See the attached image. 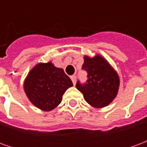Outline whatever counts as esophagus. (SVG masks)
I'll list each match as a JSON object with an SVG mask.
<instances>
[{
	"label": "esophagus",
	"instance_id": "34e87169",
	"mask_svg": "<svg viewBox=\"0 0 147 147\" xmlns=\"http://www.w3.org/2000/svg\"><path fill=\"white\" fill-rule=\"evenodd\" d=\"M71 80L72 83H73V84L75 85L76 83V76H71Z\"/></svg>",
	"mask_w": 147,
	"mask_h": 147
}]
</instances>
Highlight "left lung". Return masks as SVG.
<instances>
[{
    "instance_id": "8db88e82",
    "label": "left lung",
    "mask_w": 147,
    "mask_h": 147,
    "mask_svg": "<svg viewBox=\"0 0 147 147\" xmlns=\"http://www.w3.org/2000/svg\"><path fill=\"white\" fill-rule=\"evenodd\" d=\"M87 72L86 83H76V88L83 93L86 102L93 107H105L113 102L118 92L120 79L117 71L100 55L90 58L84 57L82 67Z\"/></svg>"
}]
</instances>
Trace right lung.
<instances>
[{
    "label": "right lung",
    "mask_w": 147,
    "mask_h": 147,
    "mask_svg": "<svg viewBox=\"0 0 147 147\" xmlns=\"http://www.w3.org/2000/svg\"><path fill=\"white\" fill-rule=\"evenodd\" d=\"M73 86L62 68L51 62L39 63L30 71L24 81V91L37 108L50 111L61 103L66 90Z\"/></svg>",
    "instance_id": "right-lung-1"
}]
</instances>
